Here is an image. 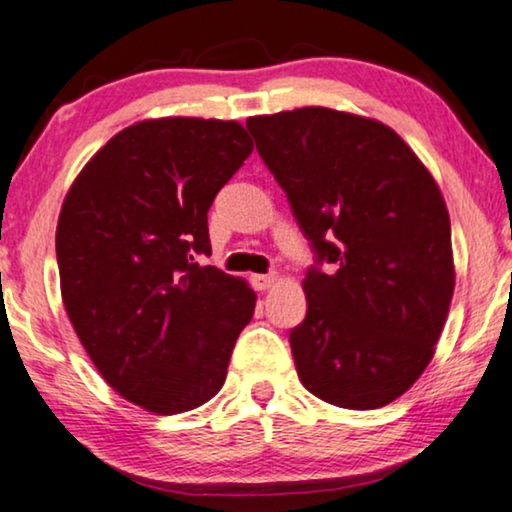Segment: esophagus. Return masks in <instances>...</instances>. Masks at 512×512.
Listing matches in <instances>:
<instances>
[{
    "mask_svg": "<svg viewBox=\"0 0 512 512\" xmlns=\"http://www.w3.org/2000/svg\"><path fill=\"white\" fill-rule=\"evenodd\" d=\"M277 282V275H251V284L256 291H268Z\"/></svg>",
    "mask_w": 512,
    "mask_h": 512,
    "instance_id": "34e87169",
    "label": "esophagus"
}]
</instances>
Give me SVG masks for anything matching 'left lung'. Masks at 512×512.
<instances>
[{
  "instance_id": "8db88e82",
  "label": "left lung",
  "mask_w": 512,
  "mask_h": 512,
  "mask_svg": "<svg viewBox=\"0 0 512 512\" xmlns=\"http://www.w3.org/2000/svg\"><path fill=\"white\" fill-rule=\"evenodd\" d=\"M256 149L333 272L303 279L291 331L300 382L349 410L382 408L436 354L454 293L443 193L401 135L328 107L249 116Z\"/></svg>"
}]
</instances>
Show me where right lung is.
<instances>
[{
    "label": "right lung",
    "mask_w": 512,
    "mask_h": 512,
    "mask_svg": "<svg viewBox=\"0 0 512 512\" xmlns=\"http://www.w3.org/2000/svg\"><path fill=\"white\" fill-rule=\"evenodd\" d=\"M254 142L237 121L165 116L118 132L58 216L60 291L90 361L125 401L179 415L219 394L256 293L209 254L207 212Z\"/></svg>",
    "instance_id": "right-lung-1"
}]
</instances>
